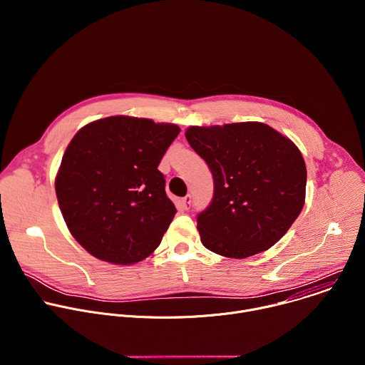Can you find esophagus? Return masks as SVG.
Listing matches in <instances>:
<instances>
[{
    "label": "esophagus",
    "instance_id": "esophagus-1",
    "mask_svg": "<svg viewBox=\"0 0 365 365\" xmlns=\"http://www.w3.org/2000/svg\"><path fill=\"white\" fill-rule=\"evenodd\" d=\"M180 207H182L183 211H187V210H189V207H190V196H189V195L180 199Z\"/></svg>",
    "mask_w": 365,
    "mask_h": 365
}]
</instances>
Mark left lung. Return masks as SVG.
Listing matches in <instances>:
<instances>
[{"label":"left lung","instance_id":"1","mask_svg":"<svg viewBox=\"0 0 365 365\" xmlns=\"http://www.w3.org/2000/svg\"><path fill=\"white\" fill-rule=\"evenodd\" d=\"M185 135L214 178L212 202L197 215L202 244L230 258L273 247L304 205L306 165L296 144L255 121L195 125Z\"/></svg>","mask_w":365,"mask_h":365}]
</instances>
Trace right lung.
<instances>
[{
	"mask_svg": "<svg viewBox=\"0 0 365 365\" xmlns=\"http://www.w3.org/2000/svg\"><path fill=\"white\" fill-rule=\"evenodd\" d=\"M179 133L175 124L115 115L75 134L55 186L71 234L89 254L127 266L160 245L176 207L158 166Z\"/></svg>",
	"mask_w": 365,
	"mask_h": 365,
	"instance_id": "right-lung-1",
	"label": "right lung"
}]
</instances>
